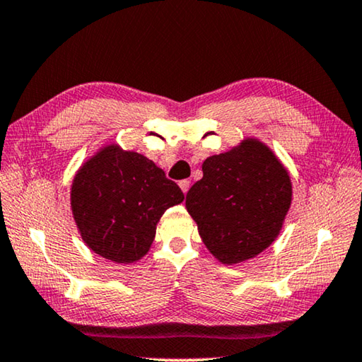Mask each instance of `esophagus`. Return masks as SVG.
I'll return each mask as SVG.
<instances>
[{
    "label": "esophagus",
    "instance_id": "esophagus-1",
    "mask_svg": "<svg viewBox=\"0 0 362 362\" xmlns=\"http://www.w3.org/2000/svg\"><path fill=\"white\" fill-rule=\"evenodd\" d=\"M189 186H191V182L189 181H187V180H182V181H180V187H181V191L182 192H187V191H189Z\"/></svg>",
    "mask_w": 362,
    "mask_h": 362
}]
</instances>
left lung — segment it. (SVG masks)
<instances>
[{"label": "left lung", "mask_w": 362, "mask_h": 362, "mask_svg": "<svg viewBox=\"0 0 362 362\" xmlns=\"http://www.w3.org/2000/svg\"><path fill=\"white\" fill-rule=\"evenodd\" d=\"M186 196L204 245L223 264L255 258L279 235L292 201L284 165L256 139L209 156Z\"/></svg>", "instance_id": "left-lung-1"}]
</instances>
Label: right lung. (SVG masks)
<instances>
[{"label": "right lung", "mask_w": 362, "mask_h": 362, "mask_svg": "<svg viewBox=\"0 0 362 362\" xmlns=\"http://www.w3.org/2000/svg\"><path fill=\"white\" fill-rule=\"evenodd\" d=\"M70 197L83 242L119 264L144 258L166 209L185 201L180 186L153 161L116 144L78 170Z\"/></svg>", "instance_id": "obj_1"}]
</instances>
